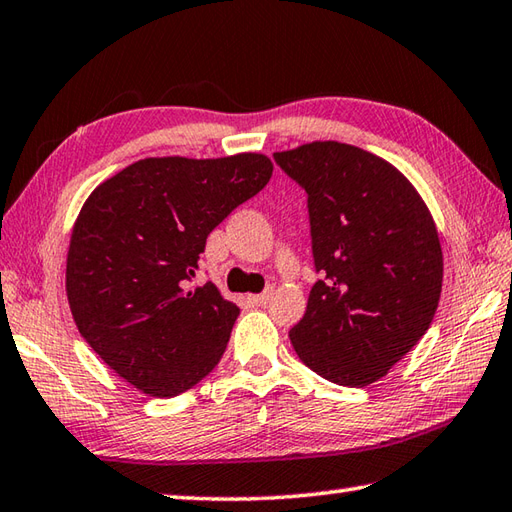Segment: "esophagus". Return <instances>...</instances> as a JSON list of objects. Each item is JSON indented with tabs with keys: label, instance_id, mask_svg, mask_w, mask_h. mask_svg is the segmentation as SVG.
Segmentation results:
<instances>
[{
	"label": "esophagus",
	"instance_id": "1",
	"mask_svg": "<svg viewBox=\"0 0 512 512\" xmlns=\"http://www.w3.org/2000/svg\"><path fill=\"white\" fill-rule=\"evenodd\" d=\"M270 297H273V290L268 288V290H264V293H259V295H250V302L257 304V306H266Z\"/></svg>",
	"mask_w": 512,
	"mask_h": 512
}]
</instances>
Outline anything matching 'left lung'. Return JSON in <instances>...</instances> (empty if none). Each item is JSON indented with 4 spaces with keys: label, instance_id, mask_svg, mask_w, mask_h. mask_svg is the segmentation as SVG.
I'll return each mask as SVG.
<instances>
[{
    "label": "left lung",
    "instance_id": "obj_1",
    "mask_svg": "<svg viewBox=\"0 0 512 512\" xmlns=\"http://www.w3.org/2000/svg\"><path fill=\"white\" fill-rule=\"evenodd\" d=\"M306 190L317 279L299 324V359L339 386L382 379L433 322L444 259L415 186L368 150L313 142L275 153Z\"/></svg>",
    "mask_w": 512,
    "mask_h": 512
}]
</instances>
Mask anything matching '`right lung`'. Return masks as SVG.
<instances>
[{"mask_svg": "<svg viewBox=\"0 0 512 512\" xmlns=\"http://www.w3.org/2000/svg\"><path fill=\"white\" fill-rule=\"evenodd\" d=\"M266 155L148 157L99 184L70 235L66 295L104 364L150 397L193 388L222 359L239 308L188 288L210 230L262 190Z\"/></svg>", "mask_w": 512, "mask_h": 512, "instance_id": "add662e5", "label": "right lung"}]
</instances>
